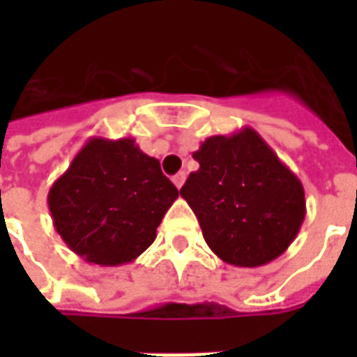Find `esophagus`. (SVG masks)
Segmentation results:
<instances>
[{
  "instance_id": "34e87169",
  "label": "esophagus",
  "mask_w": 357,
  "mask_h": 357,
  "mask_svg": "<svg viewBox=\"0 0 357 357\" xmlns=\"http://www.w3.org/2000/svg\"><path fill=\"white\" fill-rule=\"evenodd\" d=\"M172 181H174V185L178 187V189H181V185L185 183V172H179V174H176V176L172 178Z\"/></svg>"
}]
</instances>
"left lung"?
<instances>
[{
    "instance_id": "obj_1",
    "label": "left lung",
    "mask_w": 357,
    "mask_h": 357,
    "mask_svg": "<svg viewBox=\"0 0 357 357\" xmlns=\"http://www.w3.org/2000/svg\"><path fill=\"white\" fill-rule=\"evenodd\" d=\"M193 158L199 170L179 193L212 252L237 268H258L283 255L306 216L304 187L260 133L245 126L212 135Z\"/></svg>"
}]
</instances>
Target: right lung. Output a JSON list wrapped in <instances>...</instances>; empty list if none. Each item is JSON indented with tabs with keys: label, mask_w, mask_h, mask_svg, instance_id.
Wrapping results in <instances>:
<instances>
[{
	"label": "right lung",
	"mask_w": 357,
	"mask_h": 357,
	"mask_svg": "<svg viewBox=\"0 0 357 357\" xmlns=\"http://www.w3.org/2000/svg\"><path fill=\"white\" fill-rule=\"evenodd\" d=\"M179 191L132 137H91L47 195L66 247L97 266L133 262L156 239Z\"/></svg>",
	"instance_id": "1"
}]
</instances>
